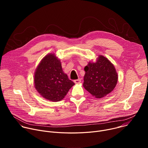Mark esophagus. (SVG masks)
Masks as SVG:
<instances>
[{
  "label": "esophagus",
  "instance_id": "obj_1",
  "mask_svg": "<svg viewBox=\"0 0 148 148\" xmlns=\"http://www.w3.org/2000/svg\"><path fill=\"white\" fill-rule=\"evenodd\" d=\"M81 79H79V78H78V79H75V80H74V83L75 84H79L80 82H81Z\"/></svg>",
  "mask_w": 148,
  "mask_h": 148
}]
</instances>
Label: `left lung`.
Segmentation results:
<instances>
[{
    "label": "left lung",
    "mask_w": 148,
    "mask_h": 148,
    "mask_svg": "<svg viewBox=\"0 0 148 148\" xmlns=\"http://www.w3.org/2000/svg\"><path fill=\"white\" fill-rule=\"evenodd\" d=\"M83 87L93 97L101 98L111 92L116 86L118 75L112 63L99 55L95 62H89L84 68Z\"/></svg>",
    "instance_id": "8db88e82"
}]
</instances>
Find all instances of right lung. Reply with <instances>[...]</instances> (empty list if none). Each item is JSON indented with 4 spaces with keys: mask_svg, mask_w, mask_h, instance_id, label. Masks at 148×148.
<instances>
[{
    "mask_svg": "<svg viewBox=\"0 0 148 148\" xmlns=\"http://www.w3.org/2000/svg\"><path fill=\"white\" fill-rule=\"evenodd\" d=\"M34 84L37 92L52 102L62 100L75 84L63 72L54 53L47 54L41 60L34 73Z\"/></svg>",
    "mask_w": 148,
    "mask_h": 148,
    "instance_id": "obj_1",
    "label": "right lung"
}]
</instances>
